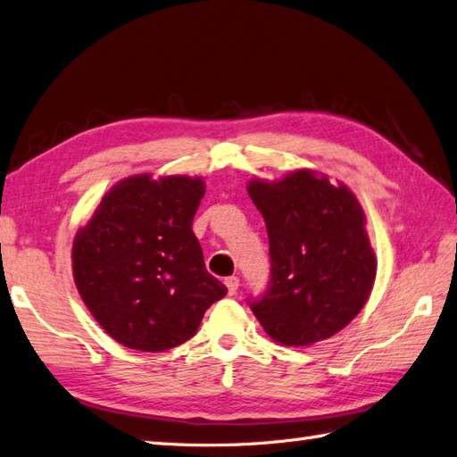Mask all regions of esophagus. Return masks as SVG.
Masks as SVG:
<instances>
[{"instance_id":"1","label":"esophagus","mask_w":457,"mask_h":457,"mask_svg":"<svg viewBox=\"0 0 457 457\" xmlns=\"http://www.w3.org/2000/svg\"><path fill=\"white\" fill-rule=\"evenodd\" d=\"M225 283H227L228 295H237V291H238V286H240V279H238L237 276H230V278H227V279H225Z\"/></svg>"}]
</instances>
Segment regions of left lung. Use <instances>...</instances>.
I'll return each instance as SVG.
<instances>
[{
    "label": "left lung",
    "instance_id": "8db88e82",
    "mask_svg": "<svg viewBox=\"0 0 457 457\" xmlns=\"http://www.w3.org/2000/svg\"><path fill=\"white\" fill-rule=\"evenodd\" d=\"M248 195L266 220L271 266L252 312L286 346L330 338L366 305L378 268L358 199L311 170L252 181Z\"/></svg>",
    "mask_w": 457,
    "mask_h": 457
}]
</instances>
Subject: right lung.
<instances>
[{
    "label": "right lung",
    "mask_w": 457,
    "mask_h": 457,
    "mask_svg": "<svg viewBox=\"0 0 457 457\" xmlns=\"http://www.w3.org/2000/svg\"><path fill=\"white\" fill-rule=\"evenodd\" d=\"M205 195L201 178L133 176L107 191L78 230L74 279L86 307L127 348L164 352L197 332L227 295L191 230Z\"/></svg>",
    "instance_id": "1"
}]
</instances>
